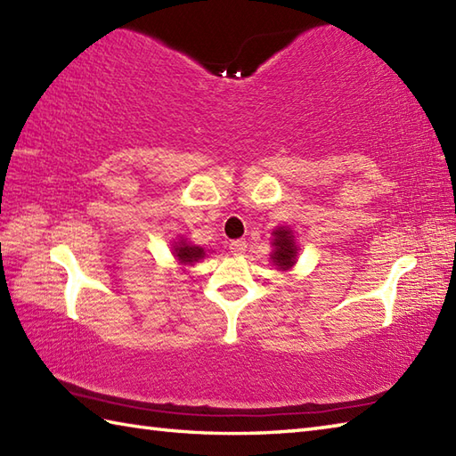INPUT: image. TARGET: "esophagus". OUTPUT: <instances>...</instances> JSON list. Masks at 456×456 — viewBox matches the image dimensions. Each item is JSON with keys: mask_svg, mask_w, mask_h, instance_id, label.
I'll use <instances>...</instances> for the list:
<instances>
[{"mask_svg": "<svg viewBox=\"0 0 456 456\" xmlns=\"http://www.w3.org/2000/svg\"><path fill=\"white\" fill-rule=\"evenodd\" d=\"M229 250L233 253L235 256H243L247 253V240L245 239H237V240H231Z\"/></svg>", "mask_w": 456, "mask_h": 456, "instance_id": "obj_1", "label": "esophagus"}]
</instances>
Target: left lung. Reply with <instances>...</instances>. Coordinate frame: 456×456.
Instances as JSON below:
<instances>
[{
    "mask_svg": "<svg viewBox=\"0 0 456 456\" xmlns=\"http://www.w3.org/2000/svg\"><path fill=\"white\" fill-rule=\"evenodd\" d=\"M274 255L273 260L274 265H278L280 268H289L296 263V245H294V235L289 233L288 229H278L274 233Z\"/></svg>",
    "mask_w": 456,
    "mask_h": 456,
    "instance_id": "1",
    "label": "left lung"
}]
</instances>
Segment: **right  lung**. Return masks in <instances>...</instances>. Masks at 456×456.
<instances>
[{"mask_svg": "<svg viewBox=\"0 0 456 456\" xmlns=\"http://www.w3.org/2000/svg\"><path fill=\"white\" fill-rule=\"evenodd\" d=\"M176 256L182 260V263H193L203 256V248L200 247H190L186 243H182L180 247H176Z\"/></svg>", "mask_w": 456, "mask_h": 456, "instance_id": "obj_1", "label": "right lung"}]
</instances>
